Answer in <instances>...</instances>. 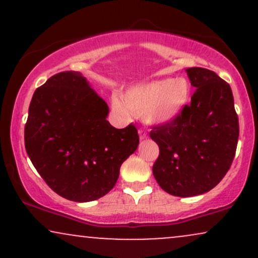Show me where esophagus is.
I'll return each mask as SVG.
<instances>
[{
    "instance_id": "obj_1",
    "label": "esophagus",
    "mask_w": 258,
    "mask_h": 258,
    "mask_svg": "<svg viewBox=\"0 0 258 258\" xmlns=\"http://www.w3.org/2000/svg\"><path fill=\"white\" fill-rule=\"evenodd\" d=\"M139 138H141V141H144V139H147V133L143 132V131H139Z\"/></svg>"
}]
</instances>
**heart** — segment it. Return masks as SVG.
<instances>
[{"label":"heart","mask_w":258,"mask_h":258,"mask_svg":"<svg viewBox=\"0 0 258 258\" xmlns=\"http://www.w3.org/2000/svg\"><path fill=\"white\" fill-rule=\"evenodd\" d=\"M190 87L184 79L160 80L136 86L123 96V104L132 114L141 115V119L149 126L172 122L182 114L188 104ZM120 110L125 106L116 102Z\"/></svg>","instance_id":"heart-1"}]
</instances>
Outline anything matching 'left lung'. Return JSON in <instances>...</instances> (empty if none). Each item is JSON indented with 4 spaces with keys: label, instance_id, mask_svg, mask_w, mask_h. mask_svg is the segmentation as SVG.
<instances>
[{
    "label": "left lung",
    "instance_id": "left-lung-1",
    "mask_svg": "<svg viewBox=\"0 0 258 258\" xmlns=\"http://www.w3.org/2000/svg\"><path fill=\"white\" fill-rule=\"evenodd\" d=\"M185 72L197 88L190 104L172 122L150 131L160 149L154 177L166 193L180 198L204 194L221 182L232 165L239 138L230 86L204 68Z\"/></svg>",
    "mask_w": 258,
    "mask_h": 258
}]
</instances>
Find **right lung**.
Returning a JSON list of instances; mask_svg holds the SVG:
<instances>
[{
    "mask_svg": "<svg viewBox=\"0 0 258 258\" xmlns=\"http://www.w3.org/2000/svg\"><path fill=\"white\" fill-rule=\"evenodd\" d=\"M109 106L78 72L52 76L35 91L25 149L53 191L87 203L114 188L122 162L137 149V128L112 127Z\"/></svg>",
    "mask_w": 258,
    "mask_h": 258,
    "instance_id": "right-lung-1",
    "label": "right lung"
}]
</instances>
